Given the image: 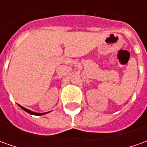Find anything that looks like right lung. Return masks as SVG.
<instances>
[{
    "label": "right lung",
    "instance_id": "1",
    "mask_svg": "<svg viewBox=\"0 0 147 147\" xmlns=\"http://www.w3.org/2000/svg\"><path fill=\"white\" fill-rule=\"evenodd\" d=\"M20 107H21V109H23V110L26 111L27 113H28V114H30V115H45V114H47V113H42V114H39V113H35V112H32L31 110H28V109H26L24 107H23V106H21L20 105Z\"/></svg>",
    "mask_w": 147,
    "mask_h": 147
}]
</instances>
